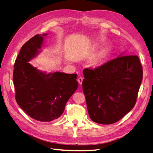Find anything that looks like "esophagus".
<instances>
[{
    "label": "esophagus",
    "instance_id": "34e87169",
    "mask_svg": "<svg viewBox=\"0 0 153 153\" xmlns=\"http://www.w3.org/2000/svg\"><path fill=\"white\" fill-rule=\"evenodd\" d=\"M77 82H78V83H79L80 85L82 84V82H83V77H79L78 79H77Z\"/></svg>",
    "mask_w": 153,
    "mask_h": 153
}]
</instances>
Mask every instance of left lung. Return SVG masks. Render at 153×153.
<instances>
[{
	"label": "left lung",
	"mask_w": 153,
	"mask_h": 153,
	"mask_svg": "<svg viewBox=\"0 0 153 153\" xmlns=\"http://www.w3.org/2000/svg\"><path fill=\"white\" fill-rule=\"evenodd\" d=\"M83 74V91L93 121L115 123L133 108L143 79L137 55L119 56L97 68H85Z\"/></svg>",
	"instance_id": "1"
}]
</instances>
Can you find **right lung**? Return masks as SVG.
I'll use <instances>...</instances> for the list:
<instances>
[{
	"mask_svg": "<svg viewBox=\"0 0 153 153\" xmlns=\"http://www.w3.org/2000/svg\"><path fill=\"white\" fill-rule=\"evenodd\" d=\"M36 34L23 45L14 63L15 99L30 117L49 122L59 118L65 104L78 87L77 75L56 71L46 74L28 62L40 52L44 37Z\"/></svg>",
	"mask_w": 153,
	"mask_h": 153,
	"instance_id": "1",
	"label": "right lung"
}]
</instances>
